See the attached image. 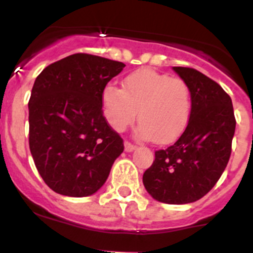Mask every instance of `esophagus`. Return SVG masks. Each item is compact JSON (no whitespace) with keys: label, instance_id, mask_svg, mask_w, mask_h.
<instances>
[{"label":"esophagus","instance_id":"1","mask_svg":"<svg viewBox=\"0 0 253 253\" xmlns=\"http://www.w3.org/2000/svg\"><path fill=\"white\" fill-rule=\"evenodd\" d=\"M124 147H125V151H126V152H131V151H134V149H135V146H134L133 143L128 142V140H125V142H124Z\"/></svg>","mask_w":253,"mask_h":253}]
</instances>
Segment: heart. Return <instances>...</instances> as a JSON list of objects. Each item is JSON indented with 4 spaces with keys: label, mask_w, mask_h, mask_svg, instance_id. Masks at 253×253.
Listing matches in <instances>:
<instances>
[{
    "label": "heart",
    "mask_w": 253,
    "mask_h": 253,
    "mask_svg": "<svg viewBox=\"0 0 253 253\" xmlns=\"http://www.w3.org/2000/svg\"><path fill=\"white\" fill-rule=\"evenodd\" d=\"M102 105L114 130L124 131L135 122L139 110L140 137L165 144L177 139L186 128L191 93L182 78L139 69L125 78L124 90L113 84L105 87Z\"/></svg>",
    "instance_id": "heart-1"
}]
</instances>
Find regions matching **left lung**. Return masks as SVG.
Instances as JSON below:
<instances>
[{"mask_svg":"<svg viewBox=\"0 0 253 253\" xmlns=\"http://www.w3.org/2000/svg\"><path fill=\"white\" fill-rule=\"evenodd\" d=\"M173 71L189 84L190 119L172 146L154 152L143 184L158 202L187 204L207 195L224 172L236 118L231 97L215 81L189 67H173Z\"/></svg>","mask_w":253,"mask_h":253,"instance_id":"8db88e82","label":"left lung"}]
</instances>
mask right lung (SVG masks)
Masks as SVG:
<instances>
[{"mask_svg": "<svg viewBox=\"0 0 253 253\" xmlns=\"http://www.w3.org/2000/svg\"><path fill=\"white\" fill-rule=\"evenodd\" d=\"M124 63L77 53L49 64L29 100V147L53 191L82 198L105 184L123 138L102 111V91Z\"/></svg>", "mask_w": 253, "mask_h": 253, "instance_id": "add662e5", "label": "right lung"}]
</instances>
